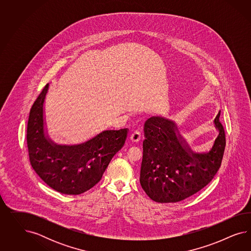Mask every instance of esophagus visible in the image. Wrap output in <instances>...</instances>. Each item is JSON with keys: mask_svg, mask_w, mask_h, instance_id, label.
Listing matches in <instances>:
<instances>
[{"mask_svg": "<svg viewBox=\"0 0 251 251\" xmlns=\"http://www.w3.org/2000/svg\"><path fill=\"white\" fill-rule=\"evenodd\" d=\"M141 138H142V135H141L140 131H137V130L133 131L130 135V140L132 143H138L141 140Z\"/></svg>", "mask_w": 251, "mask_h": 251, "instance_id": "obj_1", "label": "esophagus"}]
</instances>
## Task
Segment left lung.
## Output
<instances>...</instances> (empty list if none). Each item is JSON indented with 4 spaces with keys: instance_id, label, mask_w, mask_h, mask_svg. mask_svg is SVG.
I'll return each mask as SVG.
<instances>
[{
    "instance_id": "8db88e82",
    "label": "left lung",
    "mask_w": 251,
    "mask_h": 251,
    "mask_svg": "<svg viewBox=\"0 0 251 251\" xmlns=\"http://www.w3.org/2000/svg\"><path fill=\"white\" fill-rule=\"evenodd\" d=\"M219 117L220 112L213 121L218 134L210 150L204 152L191 150L175 122L161 116L145 122L140 183L150 199L161 203L177 202L212 181L226 148Z\"/></svg>"
}]
</instances>
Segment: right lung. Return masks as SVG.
Masks as SVG:
<instances>
[{"mask_svg":"<svg viewBox=\"0 0 251 251\" xmlns=\"http://www.w3.org/2000/svg\"><path fill=\"white\" fill-rule=\"evenodd\" d=\"M48 86L31 107L26 143L33 169L51 189L78 195L99 183L126 142L128 129H106L78 145H58L48 134L44 102Z\"/></svg>","mask_w":251,"mask_h":251,"instance_id":"add662e5","label":"right lung"}]
</instances>
